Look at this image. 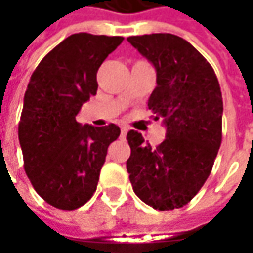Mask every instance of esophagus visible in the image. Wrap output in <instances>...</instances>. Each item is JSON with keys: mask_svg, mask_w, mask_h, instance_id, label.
I'll return each instance as SVG.
<instances>
[{"mask_svg": "<svg viewBox=\"0 0 253 253\" xmlns=\"http://www.w3.org/2000/svg\"><path fill=\"white\" fill-rule=\"evenodd\" d=\"M120 128H122V134H123V136H125L127 131H128V127H127V126H122Z\"/></svg>", "mask_w": 253, "mask_h": 253, "instance_id": "34e87169", "label": "esophagus"}]
</instances>
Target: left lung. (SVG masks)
I'll use <instances>...</instances> for the list:
<instances>
[{
    "instance_id": "8db88e82",
    "label": "left lung",
    "mask_w": 253,
    "mask_h": 253,
    "mask_svg": "<svg viewBox=\"0 0 253 253\" xmlns=\"http://www.w3.org/2000/svg\"><path fill=\"white\" fill-rule=\"evenodd\" d=\"M157 70L148 108L163 119L167 136L151 146L130 130L126 167L134 193L149 207L170 211L189 204L211 174L223 137V96L204 55L171 33L128 36Z\"/></svg>"
}]
</instances>
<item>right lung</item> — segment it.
<instances>
[{"label":"right lung","mask_w":253,"mask_h":253,"mask_svg":"<svg viewBox=\"0 0 253 253\" xmlns=\"http://www.w3.org/2000/svg\"><path fill=\"white\" fill-rule=\"evenodd\" d=\"M122 36L75 33L51 49L30 76L19 122L25 171L49 205L72 211L96 190L116 125L80 126L77 113L96 95V73Z\"/></svg>","instance_id":"obj_1"}]
</instances>
